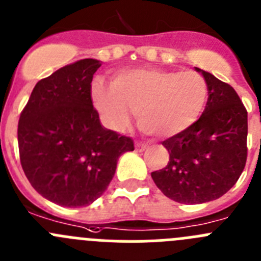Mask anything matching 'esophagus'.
<instances>
[{
	"instance_id": "34e87169",
	"label": "esophagus",
	"mask_w": 261,
	"mask_h": 261,
	"mask_svg": "<svg viewBox=\"0 0 261 261\" xmlns=\"http://www.w3.org/2000/svg\"><path fill=\"white\" fill-rule=\"evenodd\" d=\"M146 149H147L146 143H141V142L136 143V150H137V151L142 152V151H145Z\"/></svg>"
}]
</instances>
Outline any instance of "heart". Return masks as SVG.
<instances>
[{"mask_svg":"<svg viewBox=\"0 0 261 261\" xmlns=\"http://www.w3.org/2000/svg\"><path fill=\"white\" fill-rule=\"evenodd\" d=\"M208 88L197 72L159 68L121 71L111 85L95 81L92 99L107 125L120 130L136 111L138 128L146 135L173 137L194 125L204 111Z\"/></svg>","mask_w":261,"mask_h":261,"instance_id":"obj_1","label":"heart"}]
</instances>
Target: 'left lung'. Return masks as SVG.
<instances>
[{
	"label": "left lung",
	"instance_id": "obj_1",
	"mask_svg": "<svg viewBox=\"0 0 261 261\" xmlns=\"http://www.w3.org/2000/svg\"><path fill=\"white\" fill-rule=\"evenodd\" d=\"M208 88L199 120L163 141L169 162L151 173L166 197L199 204L223 197L238 181L247 159V111L236 90L195 67Z\"/></svg>",
	"mask_w": 261,
	"mask_h": 261
}]
</instances>
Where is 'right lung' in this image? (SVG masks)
Instances as JSON below:
<instances>
[{
    "label": "right lung",
    "instance_id": "right-lung-1",
    "mask_svg": "<svg viewBox=\"0 0 261 261\" xmlns=\"http://www.w3.org/2000/svg\"><path fill=\"white\" fill-rule=\"evenodd\" d=\"M97 59L64 66L36 84L21 111L18 143L21 168L38 194L63 207H83L106 191L132 138L101 124L93 107Z\"/></svg>",
    "mask_w": 261,
    "mask_h": 261
}]
</instances>
